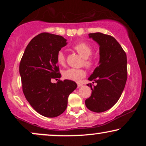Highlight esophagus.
<instances>
[{"label":"esophagus","mask_w":146,"mask_h":146,"mask_svg":"<svg viewBox=\"0 0 146 146\" xmlns=\"http://www.w3.org/2000/svg\"><path fill=\"white\" fill-rule=\"evenodd\" d=\"M82 86V84L78 83V88H79V87H81Z\"/></svg>","instance_id":"obj_1"}]
</instances>
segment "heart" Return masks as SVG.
Here are the masks:
<instances>
[{
  "instance_id": "b5f03b06",
  "label": "heart",
  "mask_w": 146,
  "mask_h": 146,
  "mask_svg": "<svg viewBox=\"0 0 146 146\" xmlns=\"http://www.w3.org/2000/svg\"><path fill=\"white\" fill-rule=\"evenodd\" d=\"M73 49L78 52L84 58L83 64L88 68H91L94 65V60L90 57L93 49L89 44L84 42H80L73 45ZM57 62L61 66H64L66 64V57L62 51H59L56 56ZM86 71L83 68H68L63 72V77L66 80L79 82L86 76Z\"/></svg>"
}]
</instances>
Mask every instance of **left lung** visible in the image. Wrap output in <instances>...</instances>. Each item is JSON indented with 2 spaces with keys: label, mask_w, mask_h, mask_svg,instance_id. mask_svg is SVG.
Returning <instances> with one entry per match:
<instances>
[{
  "label": "left lung",
  "mask_w": 146,
  "mask_h": 146,
  "mask_svg": "<svg viewBox=\"0 0 146 146\" xmlns=\"http://www.w3.org/2000/svg\"><path fill=\"white\" fill-rule=\"evenodd\" d=\"M100 44V65L88 80L97 83L90 86L91 95L85 100L86 106L95 113H102L117 103L126 83L128 70L124 50L113 36L102 33H89Z\"/></svg>",
  "instance_id": "left-lung-1"
}]
</instances>
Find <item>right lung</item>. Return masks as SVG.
<instances>
[{
    "label": "right lung",
    "mask_w": 146,
    "mask_h": 146,
    "mask_svg": "<svg viewBox=\"0 0 146 146\" xmlns=\"http://www.w3.org/2000/svg\"><path fill=\"white\" fill-rule=\"evenodd\" d=\"M62 36L41 33L33 38L27 46L19 66L22 88L25 98L32 108L46 117H56L64 112L68 98L77 88L71 80L60 78L56 56L66 44Z\"/></svg>",
    "instance_id": "obj_1"
}]
</instances>
